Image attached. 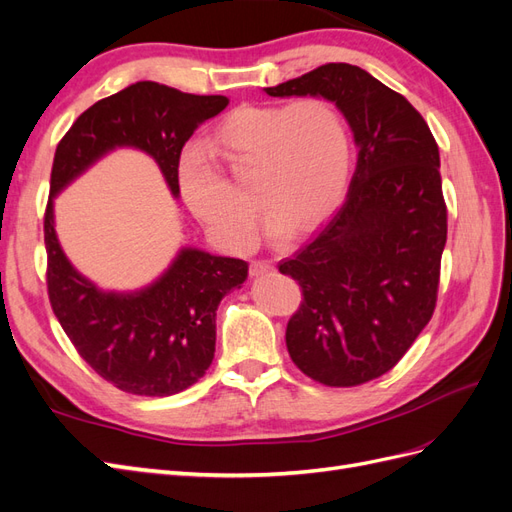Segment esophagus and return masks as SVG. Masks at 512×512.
I'll use <instances>...</instances> for the list:
<instances>
[{
  "mask_svg": "<svg viewBox=\"0 0 512 512\" xmlns=\"http://www.w3.org/2000/svg\"><path fill=\"white\" fill-rule=\"evenodd\" d=\"M269 271H273V262L271 260H254L252 265H250V275H254V277L265 275Z\"/></svg>",
  "mask_w": 512,
  "mask_h": 512,
  "instance_id": "34e87169",
  "label": "esophagus"
}]
</instances>
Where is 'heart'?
<instances>
[{"label": "heart", "instance_id": "obj_1", "mask_svg": "<svg viewBox=\"0 0 512 512\" xmlns=\"http://www.w3.org/2000/svg\"><path fill=\"white\" fill-rule=\"evenodd\" d=\"M211 145L235 164H258L256 194L267 207L273 239H284L290 228L316 226L346 190L348 126L322 98H301L288 106H239L215 126ZM177 179L185 205L215 241L230 252L250 250L258 226V205L250 196L196 149L181 156Z\"/></svg>", "mask_w": 512, "mask_h": 512}]
</instances>
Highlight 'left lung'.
Wrapping results in <instances>:
<instances>
[{
    "mask_svg": "<svg viewBox=\"0 0 512 512\" xmlns=\"http://www.w3.org/2000/svg\"><path fill=\"white\" fill-rule=\"evenodd\" d=\"M265 94L333 102L359 149L346 203L280 273L303 288L286 329L294 365L327 386L369 382L397 365L436 307L446 245L436 138L359 66H320Z\"/></svg>",
    "mask_w": 512,
    "mask_h": 512,
    "instance_id": "8db88e82",
    "label": "left lung"
}]
</instances>
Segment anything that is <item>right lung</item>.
<instances>
[{
  "instance_id": "obj_1",
  "label": "right lung",
  "mask_w": 512,
  "mask_h": 512,
  "mask_svg": "<svg viewBox=\"0 0 512 512\" xmlns=\"http://www.w3.org/2000/svg\"><path fill=\"white\" fill-rule=\"evenodd\" d=\"M226 106V96H194L138 81L89 106L57 145L44 213L49 299L91 369L126 393L166 397L205 376L215 352V312L226 294L247 280V262L185 245L145 288L102 290L61 250L55 196L106 153L130 147L156 160L177 198L183 145Z\"/></svg>"
}]
</instances>
